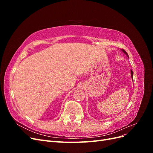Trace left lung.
<instances>
[{
  "label": "left lung",
  "mask_w": 153,
  "mask_h": 153,
  "mask_svg": "<svg viewBox=\"0 0 153 153\" xmlns=\"http://www.w3.org/2000/svg\"><path fill=\"white\" fill-rule=\"evenodd\" d=\"M121 51H122V52L125 54V55H126V56L129 58V55H128V54L127 53V52H126V51H125V50H124L123 49H122L121 50ZM131 78H132V80H133V71H132V70H131Z\"/></svg>",
  "instance_id": "obj_1"
}]
</instances>
